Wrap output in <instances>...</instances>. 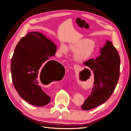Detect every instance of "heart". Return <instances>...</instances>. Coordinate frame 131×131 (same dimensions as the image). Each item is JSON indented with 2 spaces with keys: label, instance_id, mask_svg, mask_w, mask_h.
Segmentation results:
<instances>
[{
  "label": "heart",
  "instance_id": "b5f03b06",
  "mask_svg": "<svg viewBox=\"0 0 131 131\" xmlns=\"http://www.w3.org/2000/svg\"><path fill=\"white\" fill-rule=\"evenodd\" d=\"M68 50L73 52L74 60L79 63L86 62L93 56L96 51V43L88 38L74 41L69 43L68 46L61 43L59 46L58 53L61 56L67 55Z\"/></svg>",
  "mask_w": 131,
  "mask_h": 131
}]
</instances>
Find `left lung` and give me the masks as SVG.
<instances>
[{
    "instance_id": "left-lung-1",
    "label": "left lung",
    "mask_w": 131,
    "mask_h": 131,
    "mask_svg": "<svg viewBox=\"0 0 131 131\" xmlns=\"http://www.w3.org/2000/svg\"><path fill=\"white\" fill-rule=\"evenodd\" d=\"M83 64L93 71L94 82L91 93L81 106L88 111L102 105L111 97L119 77L120 58L112 43L107 40L95 59H90Z\"/></svg>"
}]
</instances>
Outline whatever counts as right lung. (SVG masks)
Masks as SVG:
<instances>
[{
	"mask_svg": "<svg viewBox=\"0 0 131 131\" xmlns=\"http://www.w3.org/2000/svg\"><path fill=\"white\" fill-rule=\"evenodd\" d=\"M56 51V44L38 32L28 33L15 48L10 66L14 86L21 98L33 106L42 107L51 101L40 82L48 78L59 80L64 75L62 64L48 61Z\"/></svg>",
	"mask_w": 131,
	"mask_h": 131,
	"instance_id": "right-lung-1",
	"label": "right lung"
}]
</instances>
